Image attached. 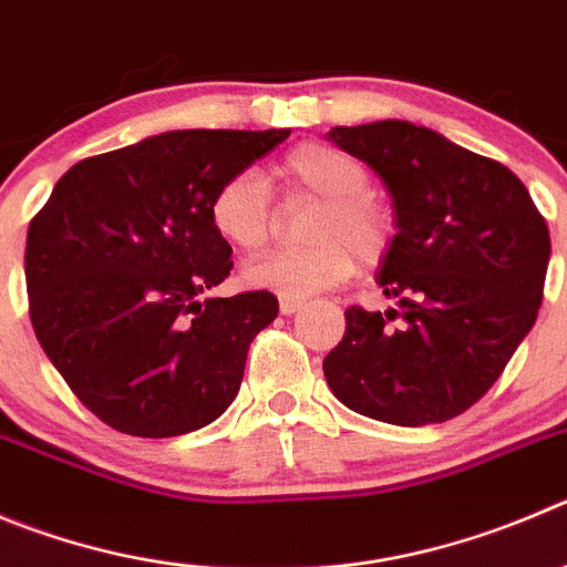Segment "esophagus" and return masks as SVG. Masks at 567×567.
<instances>
[{
	"label": "esophagus",
	"instance_id": "34e87169",
	"mask_svg": "<svg viewBox=\"0 0 567 567\" xmlns=\"http://www.w3.org/2000/svg\"><path fill=\"white\" fill-rule=\"evenodd\" d=\"M299 308H301V299H288V296H282V299H279V310H282V316L296 313Z\"/></svg>",
	"mask_w": 567,
	"mask_h": 567
}]
</instances>
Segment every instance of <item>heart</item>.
Instances as JSON below:
<instances>
[{"instance_id": "heart-1", "label": "heart", "mask_w": 567, "mask_h": 567, "mask_svg": "<svg viewBox=\"0 0 567 567\" xmlns=\"http://www.w3.org/2000/svg\"><path fill=\"white\" fill-rule=\"evenodd\" d=\"M277 182L288 195L316 198L305 237L310 246L251 259L246 279L257 288L305 299L347 282L358 259L374 266L389 254L396 235L391 206L369 189V171L355 156L308 142L277 164ZM212 229L243 254H254L271 237L274 209L266 182L254 171L224 178L209 200Z\"/></svg>"}]
</instances>
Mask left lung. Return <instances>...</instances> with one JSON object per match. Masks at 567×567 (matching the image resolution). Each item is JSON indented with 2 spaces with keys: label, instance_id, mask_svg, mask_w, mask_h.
Here are the masks:
<instances>
[{
  "label": "left lung",
  "instance_id": "8db88e82",
  "mask_svg": "<svg viewBox=\"0 0 567 567\" xmlns=\"http://www.w3.org/2000/svg\"><path fill=\"white\" fill-rule=\"evenodd\" d=\"M378 173L396 235L378 282L400 310L343 313L324 378L347 409L391 425L447 422L501 378L537 321L551 237L520 178L405 120L332 128Z\"/></svg>",
  "mask_w": 567,
  "mask_h": 567
}]
</instances>
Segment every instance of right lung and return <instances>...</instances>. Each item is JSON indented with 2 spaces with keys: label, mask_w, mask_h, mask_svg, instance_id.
<instances>
[{
  "label": "right lung",
  "mask_w": 567,
  "mask_h": 567,
  "mask_svg": "<svg viewBox=\"0 0 567 567\" xmlns=\"http://www.w3.org/2000/svg\"><path fill=\"white\" fill-rule=\"evenodd\" d=\"M290 131H171L78 162L35 212L24 248L35 338L72 394L145 439L198 431L240 391L271 290L204 299L231 271L209 200Z\"/></svg>",
  "instance_id": "obj_1"
}]
</instances>
